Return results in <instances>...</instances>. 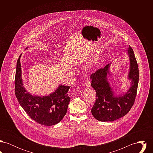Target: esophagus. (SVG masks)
<instances>
[{"mask_svg":"<svg viewBox=\"0 0 153 153\" xmlns=\"http://www.w3.org/2000/svg\"><path fill=\"white\" fill-rule=\"evenodd\" d=\"M85 86L87 88L91 87V81L89 79H87L85 81Z\"/></svg>","mask_w":153,"mask_h":153,"instance_id":"obj_1","label":"esophagus"}]
</instances>
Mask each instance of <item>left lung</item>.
Masks as SVG:
<instances>
[{
  "instance_id": "left-lung-1",
  "label": "left lung",
  "mask_w": 153,
  "mask_h": 153,
  "mask_svg": "<svg viewBox=\"0 0 153 153\" xmlns=\"http://www.w3.org/2000/svg\"><path fill=\"white\" fill-rule=\"evenodd\" d=\"M127 53L130 61L128 79L131 81V85L123 95L115 94L108 80L107 77L111 75V63L91 75V86L96 91L97 97L91 112L99 121L112 122L125 116L135 102L138 85V66L130 46L127 51Z\"/></svg>"
}]
</instances>
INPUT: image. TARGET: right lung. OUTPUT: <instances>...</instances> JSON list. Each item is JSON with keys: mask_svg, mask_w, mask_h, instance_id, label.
I'll return each mask as SVG.
<instances>
[{"mask_svg": "<svg viewBox=\"0 0 153 153\" xmlns=\"http://www.w3.org/2000/svg\"><path fill=\"white\" fill-rule=\"evenodd\" d=\"M18 59L15 78V94L21 106L30 117L38 123L53 126L58 123L66 114L71 98L67 92L71 87L61 84L46 96L31 94L23 85L20 62Z\"/></svg>", "mask_w": 153, "mask_h": 153, "instance_id": "right-lung-1", "label": "right lung"}]
</instances>
